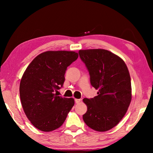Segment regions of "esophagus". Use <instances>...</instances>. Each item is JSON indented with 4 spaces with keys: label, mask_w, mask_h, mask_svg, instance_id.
I'll use <instances>...</instances> for the list:
<instances>
[{
    "label": "esophagus",
    "mask_w": 153,
    "mask_h": 153,
    "mask_svg": "<svg viewBox=\"0 0 153 153\" xmlns=\"http://www.w3.org/2000/svg\"><path fill=\"white\" fill-rule=\"evenodd\" d=\"M75 102H76V103H79L81 102V99H77V98H76V99H75Z\"/></svg>",
    "instance_id": "1"
}]
</instances>
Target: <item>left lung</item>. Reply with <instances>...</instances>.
<instances>
[{"instance_id": "left-lung-1", "label": "left lung", "mask_w": 153, "mask_h": 153, "mask_svg": "<svg viewBox=\"0 0 153 153\" xmlns=\"http://www.w3.org/2000/svg\"><path fill=\"white\" fill-rule=\"evenodd\" d=\"M89 71L90 83L98 90L97 97L84 98L87 106L85 123L97 131L116 126L126 115L131 100V78L122 59L105 49L79 50Z\"/></svg>"}]
</instances>
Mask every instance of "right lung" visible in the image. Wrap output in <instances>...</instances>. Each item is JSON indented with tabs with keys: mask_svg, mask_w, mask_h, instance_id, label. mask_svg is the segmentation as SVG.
<instances>
[{
	"mask_svg": "<svg viewBox=\"0 0 153 153\" xmlns=\"http://www.w3.org/2000/svg\"><path fill=\"white\" fill-rule=\"evenodd\" d=\"M77 57L75 51L44 52L33 59L23 74L21 102L27 119L39 130L60 128L74 107L73 98L56 96L55 92L63 86L67 67Z\"/></svg>",
	"mask_w": 153,
	"mask_h": 153,
	"instance_id": "obj_1",
	"label": "right lung"
}]
</instances>
